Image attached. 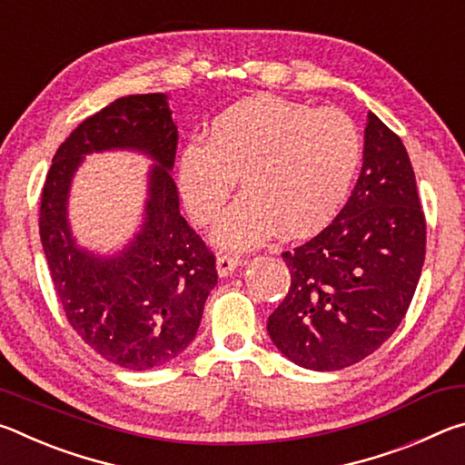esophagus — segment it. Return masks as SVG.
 <instances>
[{
	"instance_id": "1",
	"label": "esophagus",
	"mask_w": 465,
	"mask_h": 465,
	"mask_svg": "<svg viewBox=\"0 0 465 465\" xmlns=\"http://www.w3.org/2000/svg\"><path fill=\"white\" fill-rule=\"evenodd\" d=\"M240 262H242V258L238 254H219L217 256L219 277H227V274H232L235 269H238Z\"/></svg>"
}]
</instances>
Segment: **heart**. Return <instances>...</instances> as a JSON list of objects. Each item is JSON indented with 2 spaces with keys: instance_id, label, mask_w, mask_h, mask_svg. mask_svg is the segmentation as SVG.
Returning <instances> with one entry per match:
<instances>
[{
  "instance_id": "1",
  "label": "heart",
  "mask_w": 465,
  "mask_h": 465,
  "mask_svg": "<svg viewBox=\"0 0 465 465\" xmlns=\"http://www.w3.org/2000/svg\"><path fill=\"white\" fill-rule=\"evenodd\" d=\"M363 137L349 114L279 96H256L211 123L207 145L193 143L180 160L188 213L209 225L240 178L242 196L215 230L225 248H250L279 230L302 238L332 219L355 183Z\"/></svg>"
}]
</instances>
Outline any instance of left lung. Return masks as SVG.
<instances>
[{
    "instance_id": "1",
    "label": "left lung",
    "mask_w": 465,
    "mask_h": 465,
    "mask_svg": "<svg viewBox=\"0 0 465 465\" xmlns=\"http://www.w3.org/2000/svg\"><path fill=\"white\" fill-rule=\"evenodd\" d=\"M427 219L400 137L367 113L363 168L341 213L282 252L291 287L266 330L293 363L336 371L396 332L419 285Z\"/></svg>"
}]
</instances>
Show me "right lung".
<instances>
[{"label":"right lung","instance_id":"right-lung-1","mask_svg":"<svg viewBox=\"0 0 465 465\" xmlns=\"http://www.w3.org/2000/svg\"><path fill=\"white\" fill-rule=\"evenodd\" d=\"M116 146L139 148L156 166L138 238L119 257L98 259L74 246L66 193L85 153ZM176 147L163 94L119 98L63 141L41 194V242L67 322L98 355L133 371L166 365L193 342L217 285L215 254L180 215Z\"/></svg>","mask_w":465,"mask_h":465}]
</instances>
